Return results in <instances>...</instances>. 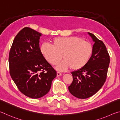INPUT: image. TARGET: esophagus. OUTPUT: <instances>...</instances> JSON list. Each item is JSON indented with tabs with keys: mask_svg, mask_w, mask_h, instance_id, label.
<instances>
[{
	"mask_svg": "<svg viewBox=\"0 0 120 120\" xmlns=\"http://www.w3.org/2000/svg\"><path fill=\"white\" fill-rule=\"evenodd\" d=\"M56 76H57V77L61 76V73H60V72H57V73H56Z\"/></svg>",
	"mask_w": 120,
	"mask_h": 120,
	"instance_id": "esophagus-1",
	"label": "esophagus"
}]
</instances>
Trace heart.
Here are the masks:
<instances>
[{
  "label": "heart",
  "mask_w": 120,
  "mask_h": 120,
  "mask_svg": "<svg viewBox=\"0 0 120 120\" xmlns=\"http://www.w3.org/2000/svg\"><path fill=\"white\" fill-rule=\"evenodd\" d=\"M52 42V45L46 43L42 44L41 52L52 65L58 64L63 57L64 60L56 66L57 70L62 71L70 68L73 70L84 68L93 51L92 44L78 36L56 38Z\"/></svg>",
  "instance_id": "1"
}]
</instances>
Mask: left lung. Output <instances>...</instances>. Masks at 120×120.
<instances>
[{
  "instance_id": "1",
  "label": "left lung",
  "mask_w": 120,
  "mask_h": 120,
  "mask_svg": "<svg viewBox=\"0 0 120 120\" xmlns=\"http://www.w3.org/2000/svg\"><path fill=\"white\" fill-rule=\"evenodd\" d=\"M94 42L92 55L84 68L71 73L73 81L70 93L78 98L90 97L98 92L106 79L110 59L106 46L94 34L89 33Z\"/></svg>"
}]
</instances>
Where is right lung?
I'll use <instances>...</instances> for the list:
<instances>
[{
    "label": "right lung",
    "mask_w": 120,
    "mask_h": 120,
    "mask_svg": "<svg viewBox=\"0 0 120 120\" xmlns=\"http://www.w3.org/2000/svg\"><path fill=\"white\" fill-rule=\"evenodd\" d=\"M42 34L24 27L15 36L9 54V73L20 92L38 98L49 92L56 72L42 55Z\"/></svg>",
    "instance_id": "1"
}]
</instances>
